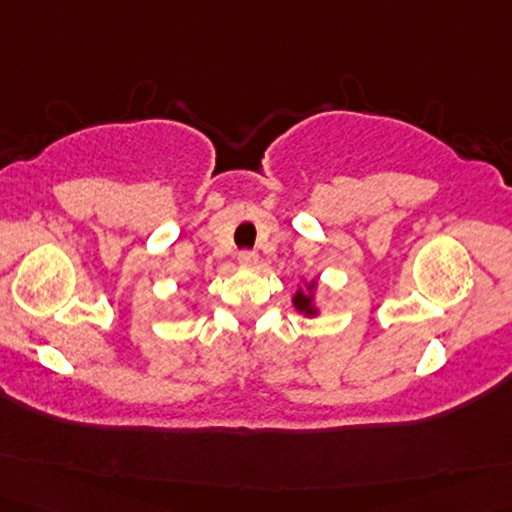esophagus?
<instances>
[{
  "label": "esophagus",
  "instance_id": "esophagus-1",
  "mask_svg": "<svg viewBox=\"0 0 512 512\" xmlns=\"http://www.w3.org/2000/svg\"><path fill=\"white\" fill-rule=\"evenodd\" d=\"M259 262L257 253H250V250H243V253H239V264L243 266V269H255Z\"/></svg>",
  "mask_w": 512,
  "mask_h": 512
}]
</instances>
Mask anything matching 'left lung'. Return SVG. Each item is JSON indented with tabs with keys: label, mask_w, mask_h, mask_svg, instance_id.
I'll list each match as a JSON object with an SVG mask.
<instances>
[{
	"label": "left lung",
	"mask_w": 512,
	"mask_h": 512,
	"mask_svg": "<svg viewBox=\"0 0 512 512\" xmlns=\"http://www.w3.org/2000/svg\"><path fill=\"white\" fill-rule=\"evenodd\" d=\"M316 291H319V280H300L296 285L294 296H291V305H294V310L305 316V319H316V316L321 314V307H319V300H316Z\"/></svg>",
	"instance_id": "left-lung-1"
}]
</instances>
